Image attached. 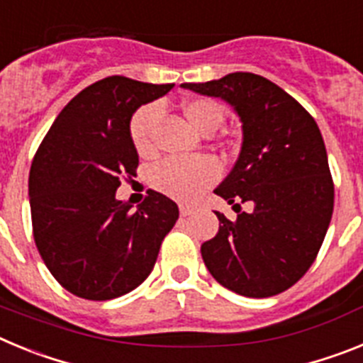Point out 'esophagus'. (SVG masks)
<instances>
[{
	"mask_svg": "<svg viewBox=\"0 0 363 363\" xmlns=\"http://www.w3.org/2000/svg\"><path fill=\"white\" fill-rule=\"evenodd\" d=\"M192 213H194L192 207H189V205H179V214H182V216H189V214Z\"/></svg>",
	"mask_w": 363,
	"mask_h": 363,
	"instance_id": "1",
	"label": "esophagus"
}]
</instances>
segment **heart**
<instances>
[{
	"instance_id": "heart-1",
	"label": "heart",
	"mask_w": 363,
	"mask_h": 363,
	"mask_svg": "<svg viewBox=\"0 0 363 363\" xmlns=\"http://www.w3.org/2000/svg\"><path fill=\"white\" fill-rule=\"evenodd\" d=\"M160 105H142L129 121L130 142L140 156H150L154 152L152 129L160 118ZM185 118L198 133L209 136L225 120V112L218 101L211 98L187 99L184 104ZM220 176V167L213 158H167L152 167L150 184L154 189L182 201H192L201 192L214 184Z\"/></svg>"
}]
</instances>
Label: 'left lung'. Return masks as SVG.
I'll return each mask as SVG.
<instances>
[{"label": "left lung", "mask_w": 363, "mask_h": 363, "mask_svg": "<svg viewBox=\"0 0 363 363\" xmlns=\"http://www.w3.org/2000/svg\"><path fill=\"white\" fill-rule=\"evenodd\" d=\"M182 86L229 101L242 120L240 156L214 194L238 213L201 245L218 284L249 298L293 287L316 259L335 207V184L318 125L277 83L233 72ZM253 207L243 213L241 203Z\"/></svg>", "instance_id": "obj_1"}]
</instances>
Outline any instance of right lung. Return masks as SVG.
<instances>
[{
    "label": "right lung",
    "instance_id": "1",
    "mask_svg": "<svg viewBox=\"0 0 363 363\" xmlns=\"http://www.w3.org/2000/svg\"><path fill=\"white\" fill-rule=\"evenodd\" d=\"M125 76L92 83L65 105L32 160V234L57 284L85 300H112L142 285L179 216L156 191L133 211L116 200L123 176H136L134 111L167 94Z\"/></svg>",
    "mask_w": 363,
    "mask_h": 363
}]
</instances>
